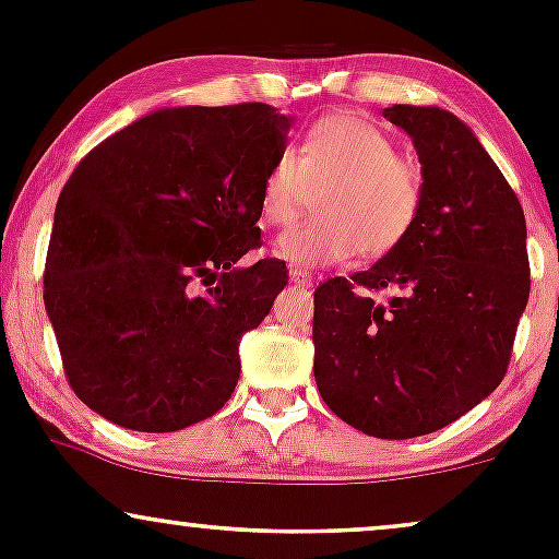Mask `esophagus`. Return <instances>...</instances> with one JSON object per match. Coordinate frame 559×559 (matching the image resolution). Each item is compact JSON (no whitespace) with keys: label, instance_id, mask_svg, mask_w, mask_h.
I'll return each mask as SVG.
<instances>
[{"label":"esophagus","instance_id":"obj_1","mask_svg":"<svg viewBox=\"0 0 559 559\" xmlns=\"http://www.w3.org/2000/svg\"><path fill=\"white\" fill-rule=\"evenodd\" d=\"M288 278H292L294 286H312V273L310 271H301V267H292V273H288Z\"/></svg>","mask_w":559,"mask_h":559}]
</instances>
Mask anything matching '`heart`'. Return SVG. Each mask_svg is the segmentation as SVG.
Listing matches in <instances>:
<instances>
[{"label": "heart", "instance_id": "obj_1", "mask_svg": "<svg viewBox=\"0 0 559 559\" xmlns=\"http://www.w3.org/2000/svg\"><path fill=\"white\" fill-rule=\"evenodd\" d=\"M320 189L312 221L284 230L273 252L294 267L383 258L407 239L423 204L418 163L396 155L394 139L355 112L320 118L294 152L273 159L260 186V217L286 226Z\"/></svg>", "mask_w": 559, "mask_h": 559}]
</instances>
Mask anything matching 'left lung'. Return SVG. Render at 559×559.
I'll return each instance as SVG.
<instances>
[{"instance_id": "1", "label": "left lung", "mask_w": 559, "mask_h": 559, "mask_svg": "<svg viewBox=\"0 0 559 559\" xmlns=\"http://www.w3.org/2000/svg\"><path fill=\"white\" fill-rule=\"evenodd\" d=\"M413 139L423 204L370 271L316 288V383L344 423L376 439L439 431L484 402L510 365L528 305L525 217L515 191L457 115L394 105ZM391 287L378 302L373 290Z\"/></svg>"}]
</instances>
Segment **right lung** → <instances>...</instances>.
<instances>
[{
	"label": "right lung",
	"mask_w": 559,
	"mask_h": 559,
	"mask_svg": "<svg viewBox=\"0 0 559 559\" xmlns=\"http://www.w3.org/2000/svg\"><path fill=\"white\" fill-rule=\"evenodd\" d=\"M292 118L262 102L165 107L94 146L55 207L44 307L79 400L115 426L213 418L239 342L286 286L260 247V186Z\"/></svg>",
	"instance_id": "add662e5"
}]
</instances>
